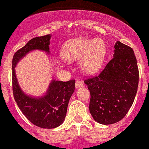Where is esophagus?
I'll return each mask as SVG.
<instances>
[{
	"mask_svg": "<svg viewBox=\"0 0 149 149\" xmlns=\"http://www.w3.org/2000/svg\"><path fill=\"white\" fill-rule=\"evenodd\" d=\"M75 86L77 88H83L84 86V85H83V82H81L80 80H76Z\"/></svg>",
	"mask_w": 149,
	"mask_h": 149,
	"instance_id": "obj_1",
	"label": "esophagus"
}]
</instances>
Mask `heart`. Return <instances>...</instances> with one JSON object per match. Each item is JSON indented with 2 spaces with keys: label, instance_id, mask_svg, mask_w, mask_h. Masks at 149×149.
Instances as JSON below:
<instances>
[{
  "label": "heart",
  "instance_id": "obj_1",
  "mask_svg": "<svg viewBox=\"0 0 149 149\" xmlns=\"http://www.w3.org/2000/svg\"><path fill=\"white\" fill-rule=\"evenodd\" d=\"M106 45L102 39L87 38L70 40L65 44L62 56L67 60H78L81 69L88 74L94 73L101 68L106 56Z\"/></svg>",
  "mask_w": 149,
  "mask_h": 149
}]
</instances>
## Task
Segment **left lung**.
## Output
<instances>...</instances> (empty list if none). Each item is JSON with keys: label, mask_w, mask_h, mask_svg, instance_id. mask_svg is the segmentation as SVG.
<instances>
[{"label": "left lung", "mask_w": 149, "mask_h": 149, "mask_svg": "<svg viewBox=\"0 0 149 149\" xmlns=\"http://www.w3.org/2000/svg\"><path fill=\"white\" fill-rule=\"evenodd\" d=\"M113 58L95 77L84 80L90 91L89 110L102 124L121 121L132 107L137 91L139 71L132 48L117 41Z\"/></svg>", "instance_id": "8db88e82"}]
</instances>
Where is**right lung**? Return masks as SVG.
Masks as SVG:
<instances>
[{"mask_svg":"<svg viewBox=\"0 0 149 149\" xmlns=\"http://www.w3.org/2000/svg\"><path fill=\"white\" fill-rule=\"evenodd\" d=\"M50 36L48 34L31 39L23 47L15 52L12 59V90L15 102L19 110L32 124L45 129L56 128L63 122L68 103L74 91L75 80H52L45 96L33 98L25 95L19 88L15 67L30 51L41 49L49 52Z\"/></svg>","mask_w":149,"mask_h":149,"instance_id":"obj_1","label":"right lung"}]
</instances>
